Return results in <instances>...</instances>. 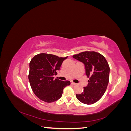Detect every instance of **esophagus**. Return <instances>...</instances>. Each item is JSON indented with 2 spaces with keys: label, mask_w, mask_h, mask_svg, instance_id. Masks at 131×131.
<instances>
[{
  "label": "esophagus",
  "mask_w": 131,
  "mask_h": 131,
  "mask_svg": "<svg viewBox=\"0 0 131 131\" xmlns=\"http://www.w3.org/2000/svg\"><path fill=\"white\" fill-rule=\"evenodd\" d=\"M71 84L72 85H76V83H74V82H71Z\"/></svg>",
  "instance_id": "obj_1"
}]
</instances>
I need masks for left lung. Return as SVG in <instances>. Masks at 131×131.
<instances>
[{"instance_id": "1", "label": "left lung", "mask_w": 131, "mask_h": 131, "mask_svg": "<svg viewBox=\"0 0 131 131\" xmlns=\"http://www.w3.org/2000/svg\"><path fill=\"white\" fill-rule=\"evenodd\" d=\"M73 57L84 65L85 74L89 78L88 85L82 93L76 94L78 100L86 104L97 102L103 96L109 81L110 68L105 58L94 51H85Z\"/></svg>"}]
</instances>
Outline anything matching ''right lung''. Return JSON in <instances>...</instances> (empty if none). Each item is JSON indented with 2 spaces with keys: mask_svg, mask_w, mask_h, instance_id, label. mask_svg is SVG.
<instances>
[{
  "mask_svg": "<svg viewBox=\"0 0 131 131\" xmlns=\"http://www.w3.org/2000/svg\"><path fill=\"white\" fill-rule=\"evenodd\" d=\"M67 57L42 53L31 59L29 81L35 96L41 101L47 103L57 101L62 97L65 87L70 85L69 81H61L53 77Z\"/></svg>",
  "mask_w": 131,
  "mask_h": 131,
  "instance_id": "add662e5",
  "label": "right lung"
}]
</instances>
